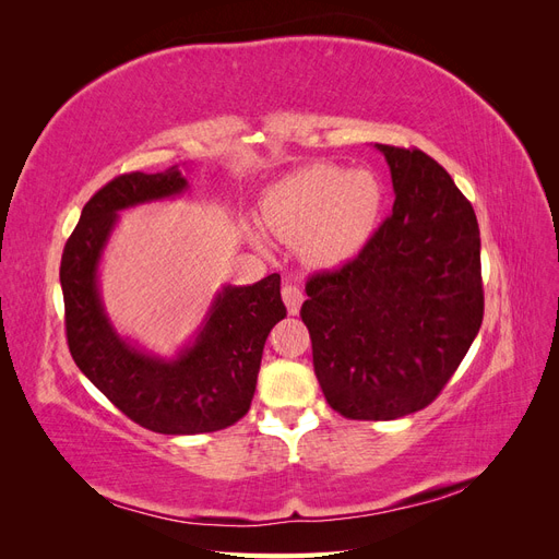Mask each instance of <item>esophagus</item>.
Masks as SVG:
<instances>
[{"mask_svg": "<svg viewBox=\"0 0 559 559\" xmlns=\"http://www.w3.org/2000/svg\"><path fill=\"white\" fill-rule=\"evenodd\" d=\"M282 300L289 314H298L300 306H302V292L296 282H284L282 284Z\"/></svg>", "mask_w": 559, "mask_h": 559, "instance_id": "1", "label": "esophagus"}]
</instances>
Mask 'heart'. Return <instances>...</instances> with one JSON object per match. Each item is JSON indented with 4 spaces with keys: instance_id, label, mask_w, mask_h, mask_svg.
<instances>
[{
    "instance_id": "obj_1",
    "label": "heart",
    "mask_w": 559,
    "mask_h": 559,
    "mask_svg": "<svg viewBox=\"0 0 559 559\" xmlns=\"http://www.w3.org/2000/svg\"><path fill=\"white\" fill-rule=\"evenodd\" d=\"M382 186L366 170L345 173L317 163L280 179L261 200V222L280 240L298 245L308 263L343 265L376 230Z\"/></svg>"
}]
</instances>
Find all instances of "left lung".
Listing matches in <instances>:
<instances>
[{"mask_svg":"<svg viewBox=\"0 0 559 559\" xmlns=\"http://www.w3.org/2000/svg\"><path fill=\"white\" fill-rule=\"evenodd\" d=\"M394 207L357 259L308 280L300 317L321 392L349 419H396L443 392L483 324L480 230L419 148L376 144Z\"/></svg>","mask_w":559,"mask_h":559,"instance_id":"obj_1","label":"left lung"}]
</instances>
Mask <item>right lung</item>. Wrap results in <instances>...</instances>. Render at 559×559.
Masks as SVG:
<instances>
[{
	"label": "right lung",
	"instance_id": "obj_1",
	"mask_svg": "<svg viewBox=\"0 0 559 559\" xmlns=\"http://www.w3.org/2000/svg\"><path fill=\"white\" fill-rule=\"evenodd\" d=\"M186 189L177 167L111 179L86 202L60 261L72 359L118 411L167 436L218 431L242 419L257 392L265 337L286 317L273 273L251 286H224L195 341L173 361L151 357L114 331L97 289V263L118 212Z\"/></svg>",
	"mask_w": 559,
	"mask_h": 559
}]
</instances>
